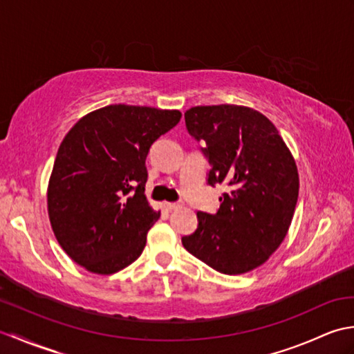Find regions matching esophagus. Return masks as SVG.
I'll use <instances>...</instances> for the list:
<instances>
[{"mask_svg": "<svg viewBox=\"0 0 354 354\" xmlns=\"http://www.w3.org/2000/svg\"><path fill=\"white\" fill-rule=\"evenodd\" d=\"M164 207L171 212V209H178L179 207H181V204H179V202H165Z\"/></svg>", "mask_w": 354, "mask_h": 354, "instance_id": "esophagus-1", "label": "esophagus"}]
</instances>
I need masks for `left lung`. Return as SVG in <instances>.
<instances>
[{
    "instance_id": "left-lung-1",
    "label": "left lung",
    "mask_w": 354,
    "mask_h": 354,
    "mask_svg": "<svg viewBox=\"0 0 354 354\" xmlns=\"http://www.w3.org/2000/svg\"><path fill=\"white\" fill-rule=\"evenodd\" d=\"M184 117L212 165L207 184H225L228 192L216 214L198 212V228L183 237V245L217 272H250L289 230L299 189L295 161L277 127L254 109L194 106Z\"/></svg>"
}]
</instances>
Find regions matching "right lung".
<instances>
[{
  "mask_svg": "<svg viewBox=\"0 0 354 354\" xmlns=\"http://www.w3.org/2000/svg\"><path fill=\"white\" fill-rule=\"evenodd\" d=\"M179 120V111L111 104L65 135L48 184V216L77 265L108 275L140 257L160 217L145 196L146 158Z\"/></svg>",
  "mask_w": 354,
  "mask_h": 354,
  "instance_id": "add662e5",
  "label": "right lung"
}]
</instances>
